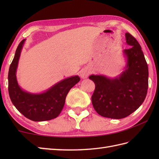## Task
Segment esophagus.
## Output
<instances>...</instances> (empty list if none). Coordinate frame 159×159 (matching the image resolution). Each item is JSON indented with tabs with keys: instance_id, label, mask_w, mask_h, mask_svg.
Masks as SVG:
<instances>
[{
	"instance_id": "34e87169",
	"label": "esophagus",
	"mask_w": 159,
	"mask_h": 159,
	"mask_svg": "<svg viewBox=\"0 0 159 159\" xmlns=\"http://www.w3.org/2000/svg\"><path fill=\"white\" fill-rule=\"evenodd\" d=\"M89 74H90V70L89 69H87V68L82 69L80 71V72H79L80 76L81 77L82 79H87V78L89 76Z\"/></svg>"
}]
</instances>
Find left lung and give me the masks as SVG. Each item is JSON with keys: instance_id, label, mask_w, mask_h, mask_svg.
Listing matches in <instances>:
<instances>
[{"instance_id": "8db88e82", "label": "left lung", "mask_w": 159, "mask_h": 159, "mask_svg": "<svg viewBox=\"0 0 159 159\" xmlns=\"http://www.w3.org/2000/svg\"><path fill=\"white\" fill-rule=\"evenodd\" d=\"M126 40L130 48L124 50L126 59L124 70L116 78L91 75L95 90L92 96L94 109L101 116L121 119L139 108L148 88V67L140 44L130 33Z\"/></svg>"}]
</instances>
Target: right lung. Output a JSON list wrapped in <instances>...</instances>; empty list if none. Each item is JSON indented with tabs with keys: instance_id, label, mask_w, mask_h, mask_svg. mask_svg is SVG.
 <instances>
[{
	"instance_id": "right-lung-1",
	"label": "right lung",
	"mask_w": 159,
	"mask_h": 159,
	"mask_svg": "<svg viewBox=\"0 0 159 159\" xmlns=\"http://www.w3.org/2000/svg\"><path fill=\"white\" fill-rule=\"evenodd\" d=\"M25 40L19 43L9 67L8 90L10 99L19 112L29 120L35 121L52 120L61 112L67 93L80 81V78L79 76L67 78L40 93L23 90L17 81L16 71Z\"/></svg>"
}]
</instances>
